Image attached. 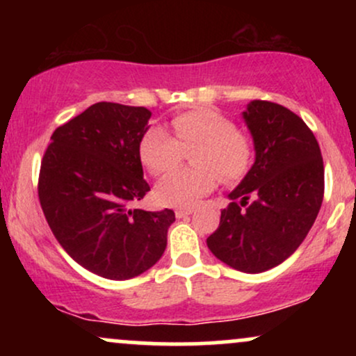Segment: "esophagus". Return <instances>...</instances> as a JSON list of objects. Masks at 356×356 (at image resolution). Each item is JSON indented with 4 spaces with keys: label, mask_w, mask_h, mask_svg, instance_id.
Segmentation results:
<instances>
[{
    "label": "esophagus",
    "mask_w": 356,
    "mask_h": 356,
    "mask_svg": "<svg viewBox=\"0 0 356 356\" xmlns=\"http://www.w3.org/2000/svg\"><path fill=\"white\" fill-rule=\"evenodd\" d=\"M192 214V209H177L175 211V218L177 219H182V218H187V216Z\"/></svg>",
    "instance_id": "1"
}]
</instances>
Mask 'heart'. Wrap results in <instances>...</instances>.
Masks as SVG:
<instances>
[{"instance_id":"b5f03b06","label":"heart","mask_w":356,"mask_h":356,"mask_svg":"<svg viewBox=\"0 0 356 356\" xmlns=\"http://www.w3.org/2000/svg\"><path fill=\"white\" fill-rule=\"evenodd\" d=\"M174 137L154 127L142 137L140 161L154 175H162L182 162L184 152L192 154L194 169L165 175L155 186V199L162 206L189 209L214 189L219 175L224 182H238L252 164V142L236 129L234 122L214 108H195L170 120Z\"/></svg>"}]
</instances>
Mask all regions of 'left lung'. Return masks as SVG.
Here are the masks:
<instances>
[{"label":"left lung","instance_id":"8db88e82","mask_svg":"<svg viewBox=\"0 0 356 356\" xmlns=\"http://www.w3.org/2000/svg\"><path fill=\"white\" fill-rule=\"evenodd\" d=\"M243 118L254 164L227 195L231 204L207 248L227 266L254 275L283 263L305 241L323 202L325 167L313 132L291 110L252 100Z\"/></svg>","mask_w":356,"mask_h":356}]
</instances>
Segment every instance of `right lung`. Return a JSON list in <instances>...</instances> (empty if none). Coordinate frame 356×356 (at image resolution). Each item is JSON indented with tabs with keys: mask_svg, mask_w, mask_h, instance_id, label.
Returning <instances> with one entry per match:
<instances>
[{
	"mask_svg": "<svg viewBox=\"0 0 356 356\" xmlns=\"http://www.w3.org/2000/svg\"><path fill=\"white\" fill-rule=\"evenodd\" d=\"M145 107L99 102L53 132L38 195L48 226L73 261L124 281L150 269L167 246L174 211L130 209L150 191L140 142Z\"/></svg>",
	"mask_w": 356,
	"mask_h": 356,
	"instance_id": "obj_1",
	"label": "right lung"
}]
</instances>
